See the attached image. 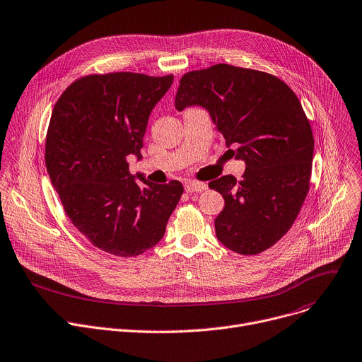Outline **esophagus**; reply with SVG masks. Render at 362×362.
<instances>
[{
    "label": "esophagus",
    "mask_w": 362,
    "mask_h": 362,
    "mask_svg": "<svg viewBox=\"0 0 362 362\" xmlns=\"http://www.w3.org/2000/svg\"><path fill=\"white\" fill-rule=\"evenodd\" d=\"M206 189V185L205 183H201V182H193V180H186L185 182V190L189 192V193H193V192H202Z\"/></svg>",
    "instance_id": "obj_1"
}]
</instances>
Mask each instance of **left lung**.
Listing matches in <instances>:
<instances>
[{
  "label": "left lung",
  "instance_id": "8db88e82",
  "mask_svg": "<svg viewBox=\"0 0 362 362\" xmlns=\"http://www.w3.org/2000/svg\"><path fill=\"white\" fill-rule=\"evenodd\" d=\"M175 107L205 108L228 150L245 163L241 180L209 182L225 206L215 219L218 240L254 255L274 245L298 218L309 190L313 134L294 92L279 78L219 63L182 76Z\"/></svg>",
  "mask_w": 362,
  "mask_h": 362
}]
</instances>
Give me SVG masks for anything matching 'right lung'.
<instances>
[{
    "label": "right lung",
    "mask_w": 362,
    "mask_h": 362,
    "mask_svg": "<svg viewBox=\"0 0 362 362\" xmlns=\"http://www.w3.org/2000/svg\"><path fill=\"white\" fill-rule=\"evenodd\" d=\"M115 72L75 81L57 100L46 137V168L64 212L96 247L136 257L154 247L180 201L183 186L143 185L128 158L141 160L148 117L173 83Z\"/></svg>",
    "instance_id": "1"
}]
</instances>
